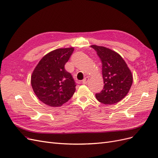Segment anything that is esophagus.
I'll list each match as a JSON object with an SVG mask.
<instances>
[{
	"label": "esophagus",
	"instance_id": "obj_1",
	"mask_svg": "<svg viewBox=\"0 0 158 158\" xmlns=\"http://www.w3.org/2000/svg\"><path fill=\"white\" fill-rule=\"evenodd\" d=\"M89 81V77H85L83 80H82V84H86L88 83V82Z\"/></svg>",
	"mask_w": 158,
	"mask_h": 158
}]
</instances>
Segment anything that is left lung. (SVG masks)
Returning <instances> with one entry per match:
<instances>
[{
  "mask_svg": "<svg viewBox=\"0 0 158 158\" xmlns=\"http://www.w3.org/2000/svg\"><path fill=\"white\" fill-rule=\"evenodd\" d=\"M97 52L102 64L104 86L95 98L103 104L112 105L120 102L130 90L132 75L125 61L117 52L103 46L91 45Z\"/></svg>",
  "mask_w": 158,
  "mask_h": 158,
  "instance_id": "1",
  "label": "left lung"
}]
</instances>
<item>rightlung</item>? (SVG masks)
<instances>
[{"instance_id":"obj_1","label":"right lung","mask_w":158,"mask_h":158,"mask_svg":"<svg viewBox=\"0 0 158 158\" xmlns=\"http://www.w3.org/2000/svg\"><path fill=\"white\" fill-rule=\"evenodd\" d=\"M73 51V47L52 51L43 57L33 71L31 84L33 92L47 106H62L75 92L76 83L64 69Z\"/></svg>"}]
</instances>
